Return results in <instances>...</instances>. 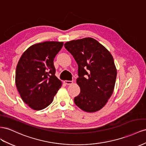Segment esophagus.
Instances as JSON below:
<instances>
[{
	"mask_svg": "<svg viewBox=\"0 0 146 146\" xmlns=\"http://www.w3.org/2000/svg\"><path fill=\"white\" fill-rule=\"evenodd\" d=\"M64 83L66 85H71L73 84L72 81H69V80H64Z\"/></svg>",
	"mask_w": 146,
	"mask_h": 146,
	"instance_id": "obj_1",
	"label": "esophagus"
}]
</instances>
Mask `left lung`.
<instances>
[{"label":"left lung","instance_id":"8db88e82","mask_svg":"<svg viewBox=\"0 0 146 146\" xmlns=\"http://www.w3.org/2000/svg\"><path fill=\"white\" fill-rule=\"evenodd\" d=\"M66 49L78 64L77 84L80 93L74 98L78 108L87 112L100 111L113 92L117 69L108 50L91 37L67 42Z\"/></svg>","mask_w":146,"mask_h":146}]
</instances>
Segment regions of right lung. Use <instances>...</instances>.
<instances>
[{
  "instance_id": "right-lung-1",
  "label": "right lung",
  "mask_w": 146,
  "mask_h": 146,
  "mask_svg": "<svg viewBox=\"0 0 146 146\" xmlns=\"http://www.w3.org/2000/svg\"><path fill=\"white\" fill-rule=\"evenodd\" d=\"M62 42L46 41L29 46L17 66L15 84L23 101L34 110L44 109L52 103L62 82L55 76L54 58Z\"/></svg>"
}]
</instances>
